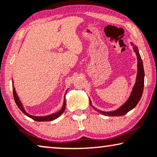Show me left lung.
<instances>
[{"label": "left lung", "instance_id": "8db88e82", "mask_svg": "<svg viewBox=\"0 0 157 157\" xmlns=\"http://www.w3.org/2000/svg\"><path fill=\"white\" fill-rule=\"evenodd\" d=\"M132 45L133 46V49L136 53L137 58V78H136V82L135 86L132 88V90L131 92V95H129V98L123 105H121L116 110L110 111V112H105V111H101L100 110H97L95 107L93 106L91 104V101L90 100V104L95 110H97L98 112L101 114L105 115V116H122V115H125L129 110H132L139 103L141 97L142 95L143 89H144V67H143V62L142 58L140 55L139 50H138L137 47L134 45L131 42Z\"/></svg>", "mask_w": 157, "mask_h": 157}]
</instances>
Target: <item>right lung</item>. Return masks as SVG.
I'll return each instance as SVG.
<instances>
[{"label":"right lung","instance_id":"obj_1","mask_svg":"<svg viewBox=\"0 0 157 157\" xmlns=\"http://www.w3.org/2000/svg\"><path fill=\"white\" fill-rule=\"evenodd\" d=\"M67 91H66V94H67ZM66 94L64 95V100H63V106L61 110L59 111L57 113H52L51 115H47V116H33V115H31L28 114V113L26 112L25 110V109L23 108V106H22L21 102H20V99H19V97H18V95L16 94V91H15V88H13V97H14V99H15V103H16V105H17L18 108H20V110L22 111V113H24L25 115H27V116L32 118V119L35 120V121L37 122H45V121H51V120H55L56 118L59 117L62 114V113L64 112L65 110V108H66V100H65V95Z\"/></svg>","mask_w":157,"mask_h":157}]
</instances>
